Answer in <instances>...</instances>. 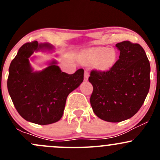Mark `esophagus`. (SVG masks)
Returning <instances> with one entry per match:
<instances>
[{
    "instance_id": "esophagus-1",
    "label": "esophagus",
    "mask_w": 160,
    "mask_h": 160,
    "mask_svg": "<svg viewBox=\"0 0 160 160\" xmlns=\"http://www.w3.org/2000/svg\"><path fill=\"white\" fill-rule=\"evenodd\" d=\"M88 77H89V72H88V70L84 71V80H88Z\"/></svg>"
}]
</instances>
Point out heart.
Masks as SVG:
<instances>
[{
  "mask_svg": "<svg viewBox=\"0 0 160 160\" xmlns=\"http://www.w3.org/2000/svg\"><path fill=\"white\" fill-rule=\"evenodd\" d=\"M117 58L115 50L112 48H95L86 52L81 60L84 64H93L98 70H105L111 68Z\"/></svg>",
  "mask_w": 160,
  "mask_h": 160,
  "instance_id": "b5f03b06",
  "label": "heart"
}]
</instances>
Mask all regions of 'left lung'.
Returning a JSON list of instances; mask_svg holds the SVG:
<instances>
[{
    "instance_id": "obj_1",
    "label": "left lung",
    "mask_w": 160,
    "mask_h": 160,
    "mask_svg": "<svg viewBox=\"0 0 160 160\" xmlns=\"http://www.w3.org/2000/svg\"><path fill=\"white\" fill-rule=\"evenodd\" d=\"M119 59L108 70H91L93 85L90 104L102 120L120 122L135 115L144 103L150 87V64L138 43L124 41L116 44Z\"/></svg>"
}]
</instances>
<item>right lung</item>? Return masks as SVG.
<instances>
[{
  "instance_id": "1",
  "label": "right lung",
  "mask_w": 160,
  "mask_h": 160,
  "mask_svg": "<svg viewBox=\"0 0 160 160\" xmlns=\"http://www.w3.org/2000/svg\"><path fill=\"white\" fill-rule=\"evenodd\" d=\"M52 49L49 43H25L9 67L8 90L13 104L24 119L38 125L58 122L63 114L67 96L83 80V69L68 74L61 71L56 61L34 72L29 62L34 51Z\"/></svg>"
}]
</instances>
